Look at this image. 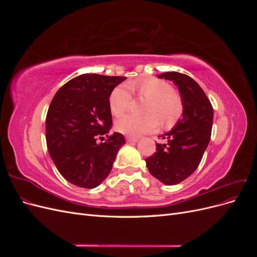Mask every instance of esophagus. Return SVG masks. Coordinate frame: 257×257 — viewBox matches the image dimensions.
I'll use <instances>...</instances> for the list:
<instances>
[{
	"instance_id": "obj_1",
	"label": "esophagus",
	"mask_w": 257,
	"mask_h": 257,
	"mask_svg": "<svg viewBox=\"0 0 257 257\" xmlns=\"http://www.w3.org/2000/svg\"><path fill=\"white\" fill-rule=\"evenodd\" d=\"M125 141H126V143H136V142H138V138L133 137V136H126Z\"/></svg>"
}]
</instances>
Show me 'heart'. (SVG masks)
Returning <instances> with one entry per match:
<instances>
[{
    "mask_svg": "<svg viewBox=\"0 0 257 257\" xmlns=\"http://www.w3.org/2000/svg\"><path fill=\"white\" fill-rule=\"evenodd\" d=\"M131 91L148 99L145 106L147 114H126L116 121L115 130L124 135L139 136L150 133L158 127V117L163 124H169L182 110L181 99L174 93L172 84L158 78H147L120 84L111 91L109 108L113 115L120 116L128 109L132 102Z\"/></svg>",
    "mask_w": 257,
    "mask_h": 257,
    "instance_id": "heart-1",
    "label": "heart"
}]
</instances>
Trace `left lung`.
I'll list each match as a JSON object with an SVG mask.
<instances>
[{
  "label": "left lung",
  "instance_id": "1",
  "mask_svg": "<svg viewBox=\"0 0 257 257\" xmlns=\"http://www.w3.org/2000/svg\"><path fill=\"white\" fill-rule=\"evenodd\" d=\"M158 77L177 85L183 112L174 128L161 136L166 144H157V152L146 159V165L161 182L174 185L198 167L211 137L213 108L204 90L190 76L168 72Z\"/></svg>",
  "mask_w": 257,
  "mask_h": 257
}]
</instances>
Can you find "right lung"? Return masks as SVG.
<instances>
[{
	"label": "right lung",
	"instance_id": "add662e5",
	"mask_svg": "<svg viewBox=\"0 0 257 257\" xmlns=\"http://www.w3.org/2000/svg\"><path fill=\"white\" fill-rule=\"evenodd\" d=\"M121 76L84 74L66 82L53 96L46 118V142L59 173L68 182L93 189L109 175L124 136H108L112 124L111 91ZM105 143L97 144V139Z\"/></svg>",
	"mask_w": 257,
	"mask_h": 257
}]
</instances>
